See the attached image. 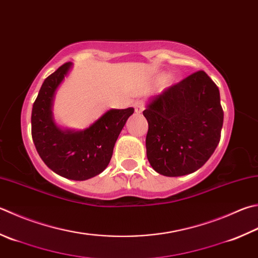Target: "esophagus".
Wrapping results in <instances>:
<instances>
[{
  "label": "esophagus",
  "instance_id": "obj_1",
  "mask_svg": "<svg viewBox=\"0 0 258 258\" xmlns=\"http://www.w3.org/2000/svg\"><path fill=\"white\" fill-rule=\"evenodd\" d=\"M134 106H135L136 113H142L143 111H144V109H145V104H144L143 101H137L135 103Z\"/></svg>",
  "mask_w": 258,
  "mask_h": 258
}]
</instances>
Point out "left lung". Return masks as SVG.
Returning <instances> with one entry per match:
<instances>
[{
    "label": "left lung",
    "mask_w": 258,
    "mask_h": 258,
    "mask_svg": "<svg viewBox=\"0 0 258 258\" xmlns=\"http://www.w3.org/2000/svg\"><path fill=\"white\" fill-rule=\"evenodd\" d=\"M143 113L148 121L147 158L164 176L198 171L220 142L219 89L203 71L150 96Z\"/></svg>",
    "instance_id": "8db88e82"
}]
</instances>
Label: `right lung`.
<instances>
[{
  "label": "right lung",
  "mask_w": 258,
  "mask_h": 258,
  "mask_svg": "<svg viewBox=\"0 0 258 258\" xmlns=\"http://www.w3.org/2000/svg\"><path fill=\"white\" fill-rule=\"evenodd\" d=\"M72 66L66 62L42 83L32 106L31 135L39 156L52 172L85 181L108 166L116 139L135 109L108 110L83 130L59 127L52 114L53 98Z\"/></svg>",
  "instance_id": "right-lung-1"
}]
</instances>
